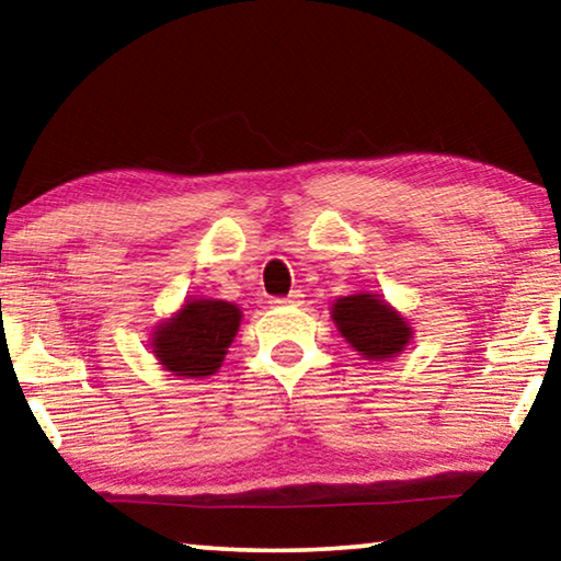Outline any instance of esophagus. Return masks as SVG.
I'll return each instance as SVG.
<instances>
[{
  "instance_id": "obj_1",
  "label": "esophagus",
  "mask_w": 561,
  "mask_h": 561,
  "mask_svg": "<svg viewBox=\"0 0 561 561\" xmlns=\"http://www.w3.org/2000/svg\"><path fill=\"white\" fill-rule=\"evenodd\" d=\"M270 304H272V307H299V304H301V294H299V291H291L289 297L272 299Z\"/></svg>"
}]
</instances>
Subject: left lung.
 Segmentation results:
<instances>
[{
    "instance_id": "8db88e82",
    "label": "left lung",
    "mask_w": 561,
    "mask_h": 561,
    "mask_svg": "<svg viewBox=\"0 0 561 561\" xmlns=\"http://www.w3.org/2000/svg\"><path fill=\"white\" fill-rule=\"evenodd\" d=\"M331 319L351 348L366 360H386L411 344L413 327L381 294L358 291L331 304Z\"/></svg>"
}]
</instances>
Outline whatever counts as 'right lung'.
Masks as SVG:
<instances>
[{"mask_svg":"<svg viewBox=\"0 0 561 561\" xmlns=\"http://www.w3.org/2000/svg\"><path fill=\"white\" fill-rule=\"evenodd\" d=\"M240 321L242 309L232 301L185 299L173 317L153 329L150 348L173 376L207 378L222 366Z\"/></svg>","mask_w":561,"mask_h":561,"instance_id":"add662e5","label":"right lung"}]
</instances>
